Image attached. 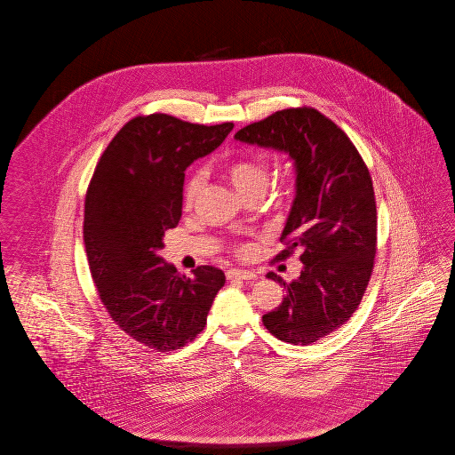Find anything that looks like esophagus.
<instances>
[{"instance_id": "1", "label": "esophagus", "mask_w": 455, "mask_h": 455, "mask_svg": "<svg viewBox=\"0 0 455 455\" xmlns=\"http://www.w3.org/2000/svg\"><path fill=\"white\" fill-rule=\"evenodd\" d=\"M227 278H228V280L251 282V280H256V273L247 271V269H228V271H227Z\"/></svg>"}]
</instances>
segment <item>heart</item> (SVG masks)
Wrapping results in <instances>:
<instances>
[{"instance_id":"heart-1","label":"heart","mask_w":455,"mask_h":455,"mask_svg":"<svg viewBox=\"0 0 455 455\" xmlns=\"http://www.w3.org/2000/svg\"><path fill=\"white\" fill-rule=\"evenodd\" d=\"M227 179L234 186V189L243 199L252 197V196H262L266 188H267V164L262 158H243L230 164L227 167ZM204 184V175L201 172L195 173L184 189V204L191 208L195 204L197 196L203 189Z\"/></svg>"}]
</instances>
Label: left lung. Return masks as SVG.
<instances>
[{
	"label": "left lung",
	"mask_w": 455,
	"mask_h": 455,
	"mask_svg": "<svg viewBox=\"0 0 455 455\" xmlns=\"http://www.w3.org/2000/svg\"><path fill=\"white\" fill-rule=\"evenodd\" d=\"M235 140L284 153L295 169V199L280 240L302 251L299 280L262 315L266 329L291 345H310L345 324L367 290L377 243L371 177L347 134L319 110L284 108L237 131Z\"/></svg>",
	"instance_id": "8db88e82"
}]
</instances>
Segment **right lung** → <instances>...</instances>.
Listing matches in <instances>:
<instances>
[{"instance_id":"add662e5","label":"right lung","mask_w":455,"mask_h":455,"mask_svg":"<svg viewBox=\"0 0 455 455\" xmlns=\"http://www.w3.org/2000/svg\"><path fill=\"white\" fill-rule=\"evenodd\" d=\"M232 123L203 126L167 114L134 117L108 143L85 199L84 240L100 300L132 339L158 351L193 341L225 275L177 273L160 256L182 215L186 169L223 143Z\"/></svg>"}]
</instances>
